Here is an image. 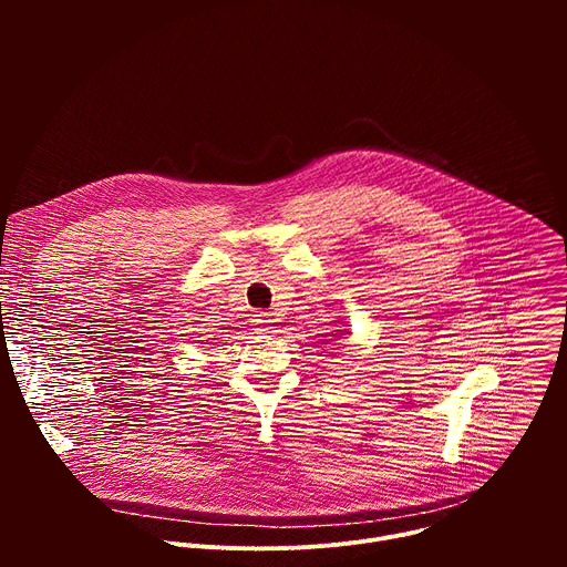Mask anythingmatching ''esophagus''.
I'll use <instances>...</instances> for the list:
<instances>
[{"label": "esophagus", "mask_w": 567, "mask_h": 567, "mask_svg": "<svg viewBox=\"0 0 567 567\" xmlns=\"http://www.w3.org/2000/svg\"><path fill=\"white\" fill-rule=\"evenodd\" d=\"M251 322H254V330H256V332H267V330L271 328L274 318H271L269 311H258V313H254Z\"/></svg>", "instance_id": "34e87169"}]
</instances>
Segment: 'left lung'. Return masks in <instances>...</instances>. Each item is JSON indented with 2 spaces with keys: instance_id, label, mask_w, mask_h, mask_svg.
<instances>
[{
  "instance_id": "obj_1",
  "label": "left lung",
  "mask_w": 567,
  "mask_h": 567,
  "mask_svg": "<svg viewBox=\"0 0 567 567\" xmlns=\"http://www.w3.org/2000/svg\"><path fill=\"white\" fill-rule=\"evenodd\" d=\"M337 334H343V330H334ZM337 334H330V337H337Z\"/></svg>"
}]
</instances>
